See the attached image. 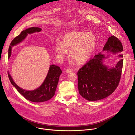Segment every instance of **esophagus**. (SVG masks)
<instances>
[{"label":"esophagus","instance_id":"obj_1","mask_svg":"<svg viewBox=\"0 0 135 135\" xmlns=\"http://www.w3.org/2000/svg\"><path fill=\"white\" fill-rule=\"evenodd\" d=\"M71 71V70L70 69H66V73H70Z\"/></svg>","mask_w":135,"mask_h":135}]
</instances>
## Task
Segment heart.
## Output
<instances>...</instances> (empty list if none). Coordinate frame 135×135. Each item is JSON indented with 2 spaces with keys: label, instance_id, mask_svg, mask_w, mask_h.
I'll use <instances>...</instances> for the list:
<instances>
[{
  "label": "heart",
  "instance_id": "b5f03b06",
  "mask_svg": "<svg viewBox=\"0 0 135 135\" xmlns=\"http://www.w3.org/2000/svg\"><path fill=\"white\" fill-rule=\"evenodd\" d=\"M97 39L90 32L74 31L65 35L62 42L57 41L54 45V50L60 59H62L70 51L71 59L78 64L87 62L93 53Z\"/></svg>",
  "mask_w": 135,
  "mask_h": 135
}]
</instances>
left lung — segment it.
<instances>
[{"instance_id": "8db88e82", "label": "left lung", "mask_w": 135, "mask_h": 135, "mask_svg": "<svg viewBox=\"0 0 135 135\" xmlns=\"http://www.w3.org/2000/svg\"><path fill=\"white\" fill-rule=\"evenodd\" d=\"M123 51V46L117 37L111 36L106 43L103 51L117 54ZM121 57L123 55H119ZM105 56L99 53L94 56L78 72V89L80 94L89 101L103 99L111 94L120 81L123 59L111 68L103 63Z\"/></svg>"}]
</instances>
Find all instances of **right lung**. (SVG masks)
Listing matches in <instances>:
<instances>
[{"label":"right lung","instance_id":"add662e5","mask_svg":"<svg viewBox=\"0 0 135 135\" xmlns=\"http://www.w3.org/2000/svg\"><path fill=\"white\" fill-rule=\"evenodd\" d=\"M42 29L38 27H31L23 30L21 33L13 40L8 49V58L11 55L12 47L21 42L28 34L36 32H40ZM62 71L59 67L54 65H50L48 73L42 84L36 89L32 91H27L20 88L14 82L9 73L8 76L12 84L15 87L17 91L27 100L35 103H41L47 101L51 99L55 94L56 86L59 82V77Z\"/></svg>","mask_w":135,"mask_h":135}]
</instances>
